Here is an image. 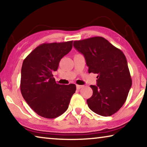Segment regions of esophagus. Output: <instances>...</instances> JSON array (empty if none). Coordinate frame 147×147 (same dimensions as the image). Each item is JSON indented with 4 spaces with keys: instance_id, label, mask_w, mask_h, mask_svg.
<instances>
[{
    "instance_id": "34e87169",
    "label": "esophagus",
    "mask_w": 147,
    "mask_h": 147,
    "mask_svg": "<svg viewBox=\"0 0 147 147\" xmlns=\"http://www.w3.org/2000/svg\"><path fill=\"white\" fill-rule=\"evenodd\" d=\"M83 86H80V85H76V89H80L81 88H83Z\"/></svg>"
}]
</instances>
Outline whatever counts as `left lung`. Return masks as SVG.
<instances>
[{"label":"left lung","mask_w":147,"mask_h":147,"mask_svg":"<svg viewBox=\"0 0 147 147\" xmlns=\"http://www.w3.org/2000/svg\"><path fill=\"white\" fill-rule=\"evenodd\" d=\"M73 46L84 55L89 73L98 74L96 85L90 86L89 108L98 115H112L123 106L131 86L125 56L102 37L75 41Z\"/></svg>","instance_id":"1"}]
</instances>
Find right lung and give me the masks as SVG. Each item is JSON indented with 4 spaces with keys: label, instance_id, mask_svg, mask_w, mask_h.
Returning <instances> with one entry per match:
<instances>
[{
    "label": "right lung",
    "instance_id": "add662e5",
    "mask_svg": "<svg viewBox=\"0 0 147 147\" xmlns=\"http://www.w3.org/2000/svg\"><path fill=\"white\" fill-rule=\"evenodd\" d=\"M73 41L43 43L36 47L24 59L21 69V91L23 98L38 115L54 119L69 107L75 84H56L53 73L71 51Z\"/></svg>",
    "mask_w": 147,
    "mask_h": 147
}]
</instances>
